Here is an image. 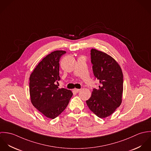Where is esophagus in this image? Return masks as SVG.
Listing matches in <instances>:
<instances>
[{
	"instance_id": "34e87169",
	"label": "esophagus",
	"mask_w": 151,
	"mask_h": 151,
	"mask_svg": "<svg viewBox=\"0 0 151 151\" xmlns=\"http://www.w3.org/2000/svg\"><path fill=\"white\" fill-rule=\"evenodd\" d=\"M80 91V89H76V88L74 89V91L75 92H76V93H78Z\"/></svg>"
}]
</instances>
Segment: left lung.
<instances>
[{
	"mask_svg": "<svg viewBox=\"0 0 151 151\" xmlns=\"http://www.w3.org/2000/svg\"><path fill=\"white\" fill-rule=\"evenodd\" d=\"M94 76L101 86L93 89L86 101L89 109L99 118L112 114L122 104L123 75L119 63L107 53L95 49L91 50Z\"/></svg>",
	"mask_w": 151,
	"mask_h": 151,
	"instance_id": "1",
	"label": "left lung"
}]
</instances>
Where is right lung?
<instances>
[{"label":"right lung","mask_w":151,"mask_h":151,"mask_svg":"<svg viewBox=\"0 0 151 151\" xmlns=\"http://www.w3.org/2000/svg\"><path fill=\"white\" fill-rule=\"evenodd\" d=\"M66 53L56 50L47 55L36 66L29 77V95L33 106L47 118L54 119L68 105L71 91L59 88V60Z\"/></svg>","instance_id":"add662e5"}]
</instances>
